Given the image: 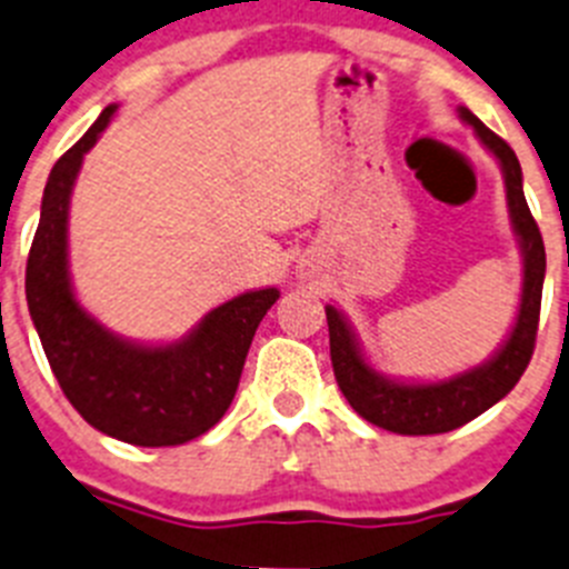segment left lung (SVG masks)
<instances>
[{
    "instance_id": "obj_1",
    "label": "left lung",
    "mask_w": 569,
    "mask_h": 569,
    "mask_svg": "<svg viewBox=\"0 0 569 569\" xmlns=\"http://www.w3.org/2000/svg\"><path fill=\"white\" fill-rule=\"evenodd\" d=\"M460 118L472 126L483 146L501 163L509 218H512V230H516L523 256L521 308L501 351L483 366L469 368L440 382H395L368 366L345 317L333 305H328L325 313H328V333H331V362L345 400L351 402V409L359 417H366L368 423L395 431V435H443V431L460 429L492 409L495 402L503 400L516 388L536 351L547 256H543L541 230L523 198L521 163L507 140L480 123L472 111L460 109Z\"/></svg>"
}]
</instances>
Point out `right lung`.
I'll return each mask as SVG.
<instances>
[{
  "instance_id": "obj_1",
  "label": "right lung",
  "mask_w": 569,
  "mask_h": 569,
  "mask_svg": "<svg viewBox=\"0 0 569 569\" xmlns=\"http://www.w3.org/2000/svg\"><path fill=\"white\" fill-rule=\"evenodd\" d=\"M118 106H106L48 174L40 227L26 267V299L62 395L82 420L132 446H181L224 417L247 351L279 290H250L218 305L172 345L114 337L74 299L68 276V201L82 154Z\"/></svg>"
}]
</instances>
